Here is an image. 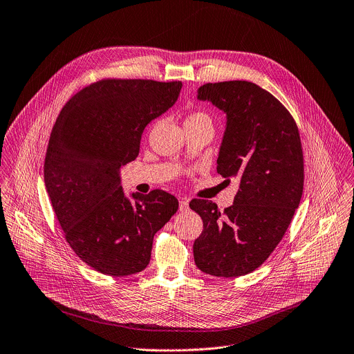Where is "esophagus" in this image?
I'll use <instances>...</instances> for the list:
<instances>
[{
	"mask_svg": "<svg viewBox=\"0 0 354 354\" xmlns=\"http://www.w3.org/2000/svg\"><path fill=\"white\" fill-rule=\"evenodd\" d=\"M179 210L180 212H189V200L187 198H180L179 200Z\"/></svg>",
	"mask_w": 354,
	"mask_h": 354,
	"instance_id": "obj_1",
	"label": "esophagus"
}]
</instances>
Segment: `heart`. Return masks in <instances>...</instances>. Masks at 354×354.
<instances>
[{
	"mask_svg": "<svg viewBox=\"0 0 354 354\" xmlns=\"http://www.w3.org/2000/svg\"><path fill=\"white\" fill-rule=\"evenodd\" d=\"M200 119H207V120H210L209 116H207L206 113H203V112H193V113H190V116L187 118V120H200Z\"/></svg>",
	"mask_w": 354,
	"mask_h": 354,
	"instance_id": "obj_1",
	"label": "heart"
}]
</instances>
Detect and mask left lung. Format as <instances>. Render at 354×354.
Returning <instances> with one entry per match:
<instances>
[{"label": "left lung", "mask_w": 354, "mask_h": 354, "mask_svg": "<svg viewBox=\"0 0 354 354\" xmlns=\"http://www.w3.org/2000/svg\"><path fill=\"white\" fill-rule=\"evenodd\" d=\"M200 100L227 113L217 172L239 180L234 205L220 212L210 200L189 206L203 220L193 243L196 266L217 277L258 269L284 236L304 189V157L291 113L270 92L248 81L205 84Z\"/></svg>", "instance_id": "8db88e82"}]
</instances>
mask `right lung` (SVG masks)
Segmentation results:
<instances>
[{"mask_svg":"<svg viewBox=\"0 0 354 354\" xmlns=\"http://www.w3.org/2000/svg\"><path fill=\"white\" fill-rule=\"evenodd\" d=\"M180 88V81L100 80L71 96L53 126L46 189L66 241L96 272L144 270L156 232L179 207L160 189L133 194L131 203L119 169L137 158L145 126L176 102Z\"/></svg>","mask_w":354,"mask_h":354,"instance_id":"obj_1","label":"right lung"}]
</instances>
